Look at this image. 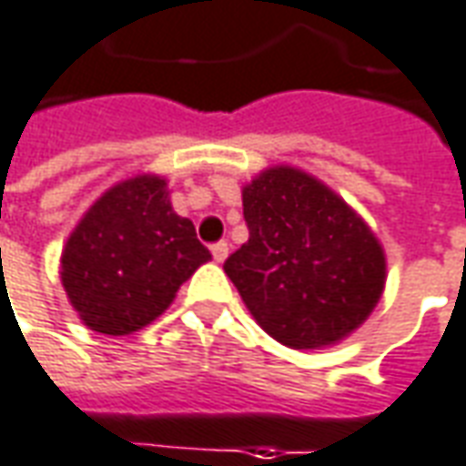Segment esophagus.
Here are the masks:
<instances>
[{
	"mask_svg": "<svg viewBox=\"0 0 466 466\" xmlns=\"http://www.w3.org/2000/svg\"><path fill=\"white\" fill-rule=\"evenodd\" d=\"M211 255L217 262H224V259L229 258V245L227 242H217V245H211Z\"/></svg>",
	"mask_w": 466,
	"mask_h": 466,
	"instance_id": "34e87169",
	"label": "esophagus"
}]
</instances>
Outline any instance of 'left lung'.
Segmentation results:
<instances>
[{
  "instance_id": "8db88e82",
  "label": "left lung",
  "mask_w": 466,
  "mask_h": 466,
  "mask_svg": "<svg viewBox=\"0 0 466 466\" xmlns=\"http://www.w3.org/2000/svg\"><path fill=\"white\" fill-rule=\"evenodd\" d=\"M249 239L224 262L247 311L290 350H321L365 324L385 290L375 232L324 180L265 167L242 188Z\"/></svg>"
}]
</instances>
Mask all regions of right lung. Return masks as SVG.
<instances>
[{"mask_svg":"<svg viewBox=\"0 0 466 466\" xmlns=\"http://www.w3.org/2000/svg\"><path fill=\"white\" fill-rule=\"evenodd\" d=\"M211 252L170 207L163 176L114 183L66 239L60 283L91 331L127 337L153 324Z\"/></svg>","mask_w":466,"mask_h":466,"instance_id":"obj_1","label":"right lung"}]
</instances>
